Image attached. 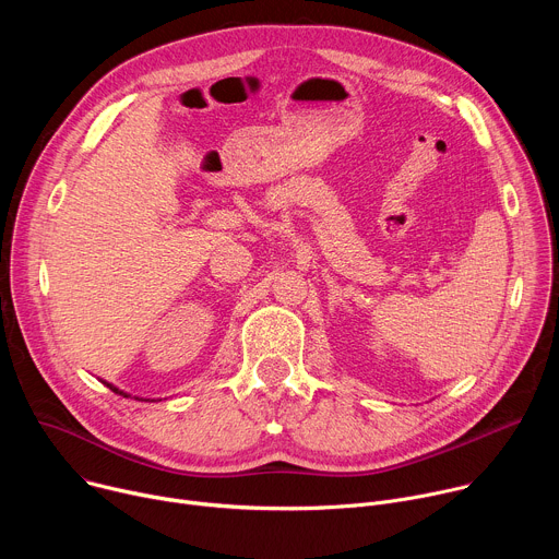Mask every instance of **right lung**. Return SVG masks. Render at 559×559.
<instances>
[{"label":"right lung","instance_id":"obj_1","mask_svg":"<svg viewBox=\"0 0 559 559\" xmlns=\"http://www.w3.org/2000/svg\"><path fill=\"white\" fill-rule=\"evenodd\" d=\"M106 386H110V389H112V391H115V393H119V395H123V397H128V393H123V391H119V389H117V386H112V384H108V382H106Z\"/></svg>","mask_w":559,"mask_h":559}]
</instances>
